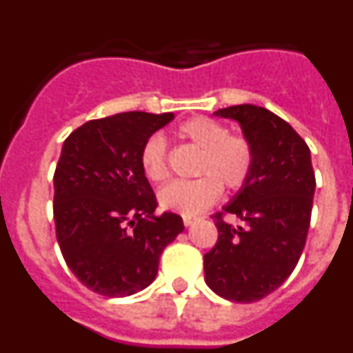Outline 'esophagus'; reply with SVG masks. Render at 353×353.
I'll return each instance as SVG.
<instances>
[{
  "label": "esophagus",
  "mask_w": 353,
  "mask_h": 353,
  "mask_svg": "<svg viewBox=\"0 0 353 353\" xmlns=\"http://www.w3.org/2000/svg\"><path fill=\"white\" fill-rule=\"evenodd\" d=\"M194 221H196L194 215H183V224H185V226H191Z\"/></svg>",
  "instance_id": "1"
}]
</instances>
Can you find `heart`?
<instances>
[{"label":"heart","mask_w":353,"mask_h":353,"mask_svg":"<svg viewBox=\"0 0 353 353\" xmlns=\"http://www.w3.org/2000/svg\"><path fill=\"white\" fill-rule=\"evenodd\" d=\"M179 136L201 152L191 182H173L159 192V203L168 210L196 215L221 198L223 187L236 192L249 182L256 161L251 139L242 132H230L226 123L210 117H194L179 127ZM143 173L154 183L170 179L168 145L161 134H152L139 154Z\"/></svg>","instance_id":"heart-1"}]
</instances>
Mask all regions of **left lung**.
Listing matches in <instances>:
<instances>
[{"mask_svg":"<svg viewBox=\"0 0 353 353\" xmlns=\"http://www.w3.org/2000/svg\"><path fill=\"white\" fill-rule=\"evenodd\" d=\"M214 114L239 121L256 161L245 187L212 215L219 236L203 258L205 281L226 301L254 302L288 279L305 245L316 187L311 152L288 121L260 105Z\"/></svg>","mask_w":353,"mask_h":353,"instance_id":"obj_1","label":"left lung"}]
</instances>
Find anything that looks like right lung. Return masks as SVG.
Returning a JSON list of instances; mask_svg holds the SVG:
<instances>
[{"label": "right lung", "mask_w": 353, "mask_h": 353, "mask_svg": "<svg viewBox=\"0 0 353 353\" xmlns=\"http://www.w3.org/2000/svg\"><path fill=\"white\" fill-rule=\"evenodd\" d=\"M173 118L129 111L86 121L65 139L54 171L56 239L68 269L99 295L127 297L152 285L162 251L183 232L180 215L155 214L139 162L143 143Z\"/></svg>", "instance_id": "1"}]
</instances>
